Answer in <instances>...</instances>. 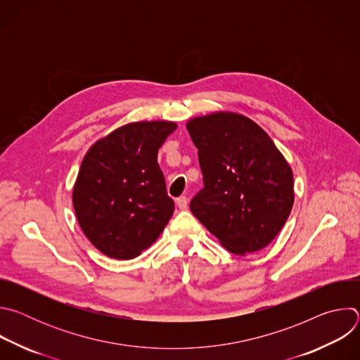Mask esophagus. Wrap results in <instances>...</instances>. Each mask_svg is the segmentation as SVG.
Here are the masks:
<instances>
[{
	"mask_svg": "<svg viewBox=\"0 0 360 360\" xmlns=\"http://www.w3.org/2000/svg\"><path fill=\"white\" fill-rule=\"evenodd\" d=\"M176 205H178L179 210H186L188 208V198L186 196L176 198Z\"/></svg>",
	"mask_w": 360,
	"mask_h": 360,
	"instance_id": "1",
	"label": "esophagus"
}]
</instances>
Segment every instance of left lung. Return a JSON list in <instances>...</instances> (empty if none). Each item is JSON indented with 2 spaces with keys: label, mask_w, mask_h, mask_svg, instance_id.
I'll return each mask as SVG.
<instances>
[{
  "label": "left lung",
  "mask_w": 360,
  "mask_h": 360,
  "mask_svg": "<svg viewBox=\"0 0 360 360\" xmlns=\"http://www.w3.org/2000/svg\"><path fill=\"white\" fill-rule=\"evenodd\" d=\"M186 129L203 175L191 212L235 255L268 246L295 200L293 174L281 150L258 124L236 112L195 117Z\"/></svg>",
  "instance_id": "1"
}]
</instances>
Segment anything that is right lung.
Listing matches in <instances>:
<instances>
[{"instance_id": "1", "label": "right lung", "mask_w": 360, "mask_h": 360, "mask_svg": "<svg viewBox=\"0 0 360 360\" xmlns=\"http://www.w3.org/2000/svg\"><path fill=\"white\" fill-rule=\"evenodd\" d=\"M171 121H138L98 139L85 153L72 203L89 242L114 259H134L158 239L174 214L158 150Z\"/></svg>"}]
</instances>
